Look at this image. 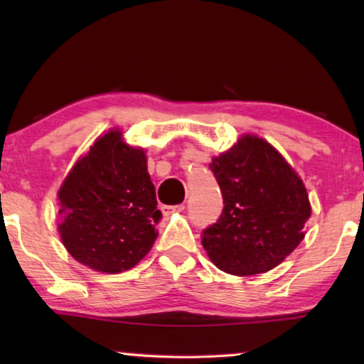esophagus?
I'll return each instance as SVG.
<instances>
[{"label":"esophagus","mask_w":364,"mask_h":364,"mask_svg":"<svg viewBox=\"0 0 364 364\" xmlns=\"http://www.w3.org/2000/svg\"><path fill=\"white\" fill-rule=\"evenodd\" d=\"M183 203H178V205H162V213L166 217H168V215H172V213H176V212H182L183 210Z\"/></svg>","instance_id":"obj_1"}]
</instances>
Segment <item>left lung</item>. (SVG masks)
<instances>
[{"mask_svg":"<svg viewBox=\"0 0 364 364\" xmlns=\"http://www.w3.org/2000/svg\"><path fill=\"white\" fill-rule=\"evenodd\" d=\"M223 212L202 235V247L222 272L235 277L280 265L305 238L311 217L306 187L287 159L255 134L212 157Z\"/></svg>","mask_w":364,"mask_h":364,"instance_id":"obj_1","label":"left lung"}]
</instances>
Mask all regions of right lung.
Segmentation results:
<instances>
[{
    "label": "right lung",
    "mask_w": 364,
    "mask_h": 364,
    "mask_svg": "<svg viewBox=\"0 0 364 364\" xmlns=\"http://www.w3.org/2000/svg\"><path fill=\"white\" fill-rule=\"evenodd\" d=\"M61 242L74 260L101 273L136 267L159 235L156 187L142 147L109 129L74 162L58 191Z\"/></svg>",
    "instance_id": "add662e5"
}]
</instances>
